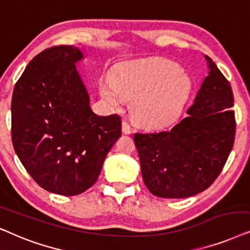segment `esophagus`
Masks as SVG:
<instances>
[{
  "mask_svg": "<svg viewBox=\"0 0 250 250\" xmlns=\"http://www.w3.org/2000/svg\"><path fill=\"white\" fill-rule=\"evenodd\" d=\"M122 132H123V134H125V135L131 134V127L127 121L122 122Z\"/></svg>",
  "mask_w": 250,
  "mask_h": 250,
  "instance_id": "obj_1",
  "label": "esophagus"
}]
</instances>
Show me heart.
<instances>
[{
	"label": "heart",
	"instance_id": "b5f03b06",
	"mask_svg": "<svg viewBox=\"0 0 250 250\" xmlns=\"http://www.w3.org/2000/svg\"><path fill=\"white\" fill-rule=\"evenodd\" d=\"M108 79L99 82L103 99L114 108L130 99L131 118L149 129L175 122L192 90L188 76L166 61L121 62L111 69Z\"/></svg>",
	"mask_w": 250,
	"mask_h": 250
}]
</instances>
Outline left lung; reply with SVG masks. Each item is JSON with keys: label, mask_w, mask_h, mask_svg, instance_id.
Returning a JSON list of instances; mask_svg holds the SVG:
<instances>
[{"label": "left lung", "mask_w": 250, "mask_h": 250, "mask_svg": "<svg viewBox=\"0 0 250 250\" xmlns=\"http://www.w3.org/2000/svg\"><path fill=\"white\" fill-rule=\"evenodd\" d=\"M186 118L168 130L134 136L146 188L159 198H188L218 177L234 144L233 92L211 58Z\"/></svg>", "instance_id": "obj_1"}]
</instances>
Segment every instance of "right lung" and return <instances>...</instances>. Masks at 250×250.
<instances>
[{
  "label": "right lung",
  "instance_id": "1",
  "mask_svg": "<svg viewBox=\"0 0 250 250\" xmlns=\"http://www.w3.org/2000/svg\"><path fill=\"white\" fill-rule=\"evenodd\" d=\"M83 58L73 45L43 50L17 81L11 102V137L26 171L46 191L81 194L101 174L121 136L118 114L99 116L76 71Z\"/></svg>",
  "mask_w": 250,
  "mask_h": 250
}]
</instances>
